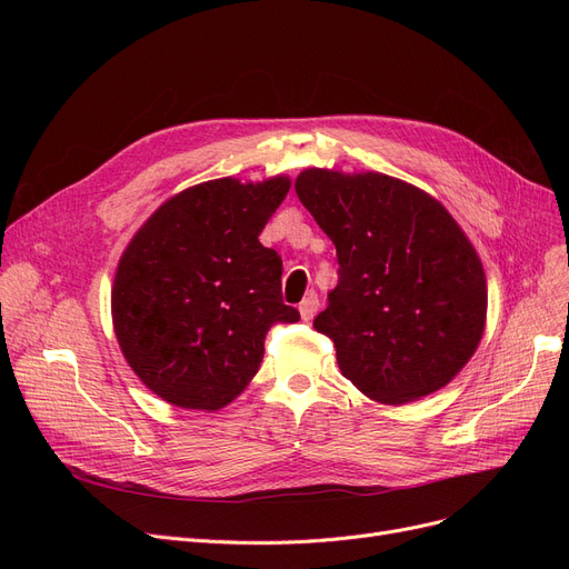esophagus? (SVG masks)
I'll list each match as a JSON object with an SVG mask.
<instances>
[{
	"label": "esophagus",
	"instance_id": "esophagus-1",
	"mask_svg": "<svg viewBox=\"0 0 569 569\" xmlns=\"http://www.w3.org/2000/svg\"><path fill=\"white\" fill-rule=\"evenodd\" d=\"M318 307H320V300H318V295L316 292H309L305 300H302V305H300V316H302V320H313V316L318 313Z\"/></svg>",
	"mask_w": 569,
	"mask_h": 569
}]
</instances>
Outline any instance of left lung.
<instances>
[{"label":"left lung","instance_id":"left-lung-1","mask_svg":"<svg viewBox=\"0 0 569 569\" xmlns=\"http://www.w3.org/2000/svg\"><path fill=\"white\" fill-rule=\"evenodd\" d=\"M297 198L332 239L339 283L313 327L373 401L408 403L450 382L487 322L480 256L447 209L403 179L307 168Z\"/></svg>","mask_w":569,"mask_h":569}]
</instances>
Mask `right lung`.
Returning a JSON list of instances; mask_svg holds the SVG:
<instances>
[{"mask_svg": "<svg viewBox=\"0 0 569 569\" xmlns=\"http://www.w3.org/2000/svg\"><path fill=\"white\" fill-rule=\"evenodd\" d=\"M290 179L221 177L166 200L133 234L112 283V325L129 367L163 401L228 406L258 373L283 305L281 256L258 234Z\"/></svg>", "mask_w": 569, "mask_h": 569, "instance_id": "1", "label": "right lung"}]
</instances>
